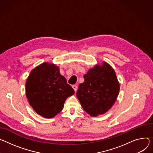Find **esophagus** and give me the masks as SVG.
<instances>
[{
	"label": "esophagus",
	"instance_id": "1",
	"mask_svg": "<svg viewBox=\"0 0 153 153\" xmlns=\"http://www.w3.org/2000/svg\"><path fill=\"white\" fill-rule=\"evenodd\" d=\"M72 87L73 88V89L74 90V91H77V85H73L72 86Z\"/></svg>",
	"mask_w": 153,
	"mask_h": 153
}]
</instances>
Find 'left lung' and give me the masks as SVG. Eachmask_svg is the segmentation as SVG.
Listing matches in <instances>:
<instances>
[{"label":"left lung","mask_w":153,"mask_h":153,"mask_svg":"<svg viewBox=\"0 0 153 153\" xmlns=\"http://www.w3.org/2000/svg\"><path fill=\"white\" fill-rule=\"evenodd\" d=\"M84 77L76 93L82 107L92 117L104 114L114 105L120 91L114 70L104 62L90 69Z\"/></svg>","instance_id":"8db88e82"}]
</instances>
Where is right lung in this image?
Instances as JSON below:
<instances>
[{"mask_svg":"<svg viewBox=\"0 0 153 153\" xmlns=\"http://www.w3.org/2000/svg\"><path fill=\"white\" fill-rule=\"evenodd\" d=\"M25 93L30 105L39 115L52 118L62 110L65 100L74 93L56 65L44 63L27 78Z\"/></svg>","mask_w":153,"mask_h":153,"instance_id":"obj_1","label":"right lung"}]
</instances>
